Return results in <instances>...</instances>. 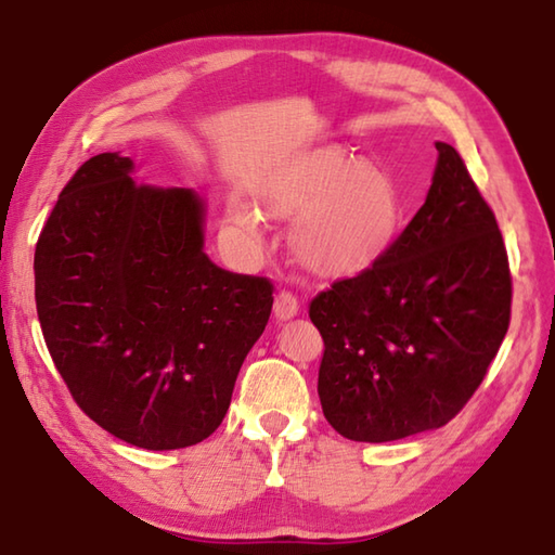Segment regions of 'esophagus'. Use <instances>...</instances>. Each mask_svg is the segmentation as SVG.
<instances>
[{"label": "esophagus", "mask_w": 555, "mask_h": 555, "mask_svg": "<svg viewBox=\"0 0 555 555\" xmlns=\"http://www.w3.org/2000/svg\"><path fill=\"white\" fill-rule=\"evenodd\" d=\"M274 315L276 320H291L298 315V298L291 291H281L274 300Z\"/></svg>", "instance_id": "1"}]
</instances>
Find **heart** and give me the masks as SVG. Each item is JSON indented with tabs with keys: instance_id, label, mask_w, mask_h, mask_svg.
Here are the masks:
<instances>
[{
	"instance_id": "heart-1",
	"label": "heart",
	"mask_w": 555,
	"mask_h": 555,
	"mask_svg": "<svg viewBox=\"0 0 555 555\" xmlns=\"http://www.w3.org/2000/svg\"><path fill=\"white\" fill-rule=\"evenodd\" d=\"M271 216L298 223L291 233L296 259L318 274H354L386 255L402 225L396 181L380 167L337 150L300 157L267 194ZM230 220L251 243H261L259 216L230 206Z\"/></svg>"
}]
</instances>
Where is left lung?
Returning <instances> with one entry per match:
<instances>
[{
    "instance_id": "left-lung-1",
    "label": "left lung",
    "mask_w": 555,
    "mask_h": 555,
    "mask_svg": "<svg viewBox=\"0 0 555 555\" xmlns=\"http://www.w3.org/2000/svg\"><path fill=\"white\" fill-rule=\"evenodd\" d=\"M425 206L386 255L310 300L322 412L351 441L444 427L509 327L512 276L495 214L461 155L437 143Z\"/></svg>"
}]
</instances>
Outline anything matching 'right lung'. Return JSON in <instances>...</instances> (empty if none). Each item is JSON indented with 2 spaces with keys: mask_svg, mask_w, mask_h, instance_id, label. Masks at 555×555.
I'll return each instance as SVG.
<instances>
[{
  "mask_svg": "<svg viewBox=\"0 0 555 555\" xmlns=\"http://www.w3.org/2000/svg\"><path fill=\"white\" fill-rule=\"evenodd\" d=\"M130 172L102 153L67 181L36 245L38 320L87 417L140 449H184L223 422L274 286L208 259L194 191Z\"/></svg>",
  "mask_w": 555,
  "mask_h": 555,
  "instance_id": "1",
  "label": "right lung"
}]
</instances>
